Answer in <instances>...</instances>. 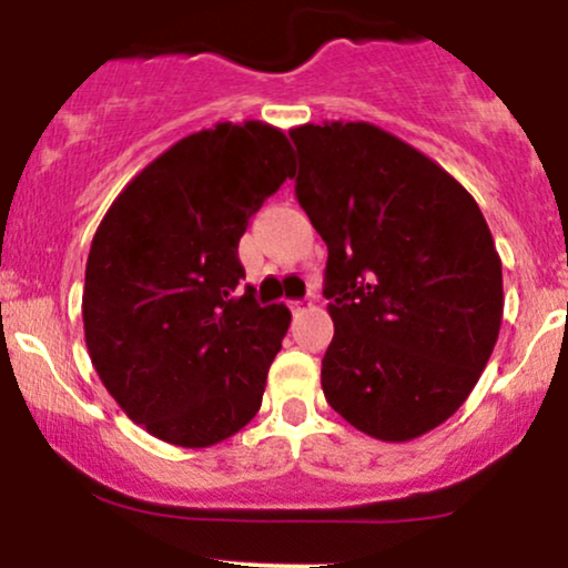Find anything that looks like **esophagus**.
Wrapping results in <instances>:
<instances>
[{"instance_id":"1","label":"esophagus","mask_w":568,"mask_h":568,"mask_svg":"<svg viewBox=\"0 0 568 568\" xmlns=\"http://www.w3.org/2000/svg\"><path fill=\"white\" fill-rule=\"evenodd\" d=\"M288 306L293 312H304L306 306H312V302H298V298H293V302H288Z\"/></svg>"}]
</instances>
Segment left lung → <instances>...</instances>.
<instances>
[{
    "mask_svg": "<svg viewBox=\"0 0 568 568\" xmlns=\"http://www.w3.org/2000/svg\"><path fill=\"white\" fill-rule=\"evenodd\" d=\"M296 197L328 245L323 393L352 427L406 443L459 410L501 325V262L478 202L371 122L291 130Z\"/></svg>",
    "mask_w": 568,
    "mask_h": 568,
    "instance_id": "8db88e82",
    "label": "left lung"
}]
</instances>
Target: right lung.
<instances>
[{"label":"right lung","instance_id":"add662e5","mask_svg":"<svg viewBox=\"0 0 568 568\" xmlns=\"http://www.w3.org/2000/svg\"><path fill=\"white\" fill-rule=\"evenodd\" d=\"M291 175L283 130L219 122L149 162L98 226L84 342L109 395L154 438L207 448L262 408L291 312L240 291L237 245Z\"/></svg>","mask_w":568,"mask_h":568}]
</instances>
